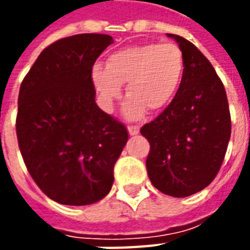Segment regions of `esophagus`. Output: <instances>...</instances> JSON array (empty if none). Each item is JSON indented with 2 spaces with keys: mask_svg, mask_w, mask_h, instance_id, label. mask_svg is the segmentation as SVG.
<instances>
[{
  "mask_svg": "<svg viewBox=\"0 0 250 250\" xmlns=\"http://www.w3.org/2000/svg\"><path fill=\"white\" fill-rule=\"evenodd\" d=\"M128 132H130V135H138L139 134V127L138 125H128Z\"/></svg>",
  "mask_w": 250,
  "mask_h": 250,
  "instance_id": "1",
  "label": "esophagus"
}]
</instances>
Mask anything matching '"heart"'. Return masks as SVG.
<instances>
[{
	"label": "heart",
	"instance_id": "b5f03b06",
	"mask_svg": "<svg viewBox=\"0 0 250 250\" xmlns=\"http://www.w3.org/2000/svg\"><path fill=\"white\" fill-rule=\"evenodd\" d=\"M185 71L182 51L173 42H147L114 52L105 65L95 64V87L111 107L120 98L122 84L127 83L125 115L139 119L146 109L158 112L173 100Z\"/></svg>",
	"mask_w": 250,
	"mask_h": 250
}]
</instances>
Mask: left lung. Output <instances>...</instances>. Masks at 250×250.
<instances>
[{"label":"left lung","mask_w":250,"mask_h":250,"mask_svg":"<svg viewBox=\"0 0 250 250\" xmlns=\"http://www.w3.org/2000/svg\"><path fill=\"white\" fill-rule=\"evenodd\" d=\"M167 36L182 51L184 76L171 103L141 134L150 143L146 167L151 184L182 198L209 186L218 174L231 120L225 87L209 60L193 42Z\"/></svg>","instance_id":"8db88e82"}]
</instances>
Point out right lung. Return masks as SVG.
Returning a JSON list of instances; mask_svg holds the SVG:
<instances>
[{
	"label": "right lung",
	"instance_id": "right-lung-1",
	"mask_svg": "<svg viewBox=\"0 0 250 250\" xmlns=\"http://www.w3.org/2000/svg\"><path fill=\"white\" fill-rule=\"evenodd\" d=\"M108 35L83 33L48 45L21 83L17 141L30 177L62 205L104 198L128 139L125 125L95 103L92 66L112 44Z\"/></svg>",
	"mask_w": 250,
	"mask_h": 250
}]
</instances>
